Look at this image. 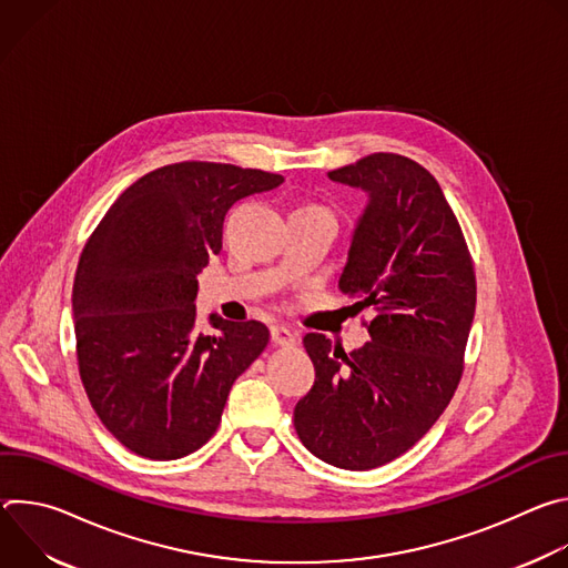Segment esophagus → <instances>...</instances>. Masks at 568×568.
Here are the masks:
<instances>
[{"mask_svg": "<svg viewBox=\"0 0 568 568\" xmlns=\"http://www.w3.org/2000/svg\"><path fill=\"white\" fill-rule=\"evenodd\" d=\"M272 342L276 346H292L296 342V333L290 331L287 326H272Z\"/></svg>", "mask_w": 568, "mask_h": 568, "instance_id": "34e87169", "label": "esophagus"}]
</instances>
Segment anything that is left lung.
Here are the masks:
<instances>
[{
    "mask_svg": "<svg viewBox=\"0 0 568 568\" xmlns=\"http://www.w3.org/2000/svg\"><path fill=\"white\" fill-rule=\"evenodd\" d=\"M366 193L339 290L373 307L371 342L344 353L318 333L303 346L314 384L294 407L301 443L342 469H373L412 449L440 418L460 373L476 278L460 224L414 159L375 152L331 171Z\"/></svg>",
    "mask_w": 568,
    "mask_h": 568,
    "instance_id": "left-lung-1",
    "label": "left lung"
}]
</instances>
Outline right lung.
Returning <instances> with one entry per match:
<instances>
[{
    "label": "right lung",
    "instance_id": "right-lung-1",
    "mask_svg": "<svg viewBox=\"0 0 568 568\" xmlns=\"http://www.w3.org/2000/svg\"><path fill=\"white\" fill-rule=\"evenodd\" d=\"M281 175L209 161L156 169L125 189L80 254L73 331L80 379L130 452L175 460L217 429L229 390L265 351L261 321L211 314L195 328L197 274L222 250V222Z\"/></svg>",
    "mask_w": 568,
    "mask_h": 568
}]
</instances>
